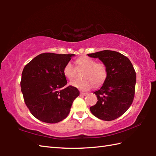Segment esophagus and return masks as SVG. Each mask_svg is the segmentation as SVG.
Masks as SVG:
<instances>
[{
    "label": "esophagus",
    "mask_w": 156,
    "mask_h": 156,
    "mask_svg": "<svg viewBox=\"0 0 156 156\" xmlns=\"http://www.w3.org/2000/svg\"><path fill=\"white\" fill-rule=\"evenodd\" d=\"M87 94H88V93H87V92H80V96H86Z\"/></svg>",
    "instance_id": "34e87169"
}]
</instances>
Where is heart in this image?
<instances>
[{
    "label": "heart",
    "mask_w": 156,
    "mask_h": 156,
    "mask_svg": "<svg viewBox=\"0 0 156 156\" xmlns=\"http://www.w3.org/2000/svg\"><path fill=\"white\" fill-rule=\"evenodd\" d=\"M76 66L72 62H68L63 68L65 77L72 80L75 77L76 68L84 69L82 74V80H76L71 82V85L81 90H88L94 87L102 85L107 78V66L102 62H97L95 59L87 56H82L76 60Z\"/></svg>",
    "instance_id": "b5f03b06"
}]
</instances>
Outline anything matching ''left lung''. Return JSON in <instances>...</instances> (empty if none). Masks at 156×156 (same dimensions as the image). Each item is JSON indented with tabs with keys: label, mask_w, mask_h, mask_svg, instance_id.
I'll use <instances>...</instances> for the list:
<instances>
[{
	"label": "left lung",
	"mask_w": 156,
	"mask_h": 156,
	"mask_svg": "<svg viewBox=\"0 0 156 156\" xmlns=\"http://www.w3.org/2000/svg\"><path fill=\"white\" fill-rule=\"evenodd\" d=\"M107 66L108 75L100 90L94 92L97 102L90 107L95 117L112 121L121 117L133 101L136 73L129 59L120 53L104 50L88 54Z\"/></svg>",
	"instance_id": "obj_1"
}]
</instances>
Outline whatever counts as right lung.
Returning <instances> with one entry per match:
<instances>
[{
    "label": "right lung",
    "mask_w": 156,
    "mask_h": 156,
    "mask_svg": "<svg viewBox=\"0 0 156 156\" xmlns=\"http://www.w3.org/2000/svg\"><path fill=\"white\" fill-rule=\"evenodd\" d=\"M74 54L44 53L25 66L21 87L25 103L38 120L56 123L68 115L73 101L80 94L68 86L63 68Z\"/></svg>",
    "instance_id": "add662e5"
}]
</instances>
